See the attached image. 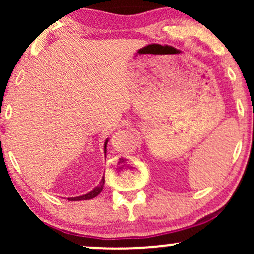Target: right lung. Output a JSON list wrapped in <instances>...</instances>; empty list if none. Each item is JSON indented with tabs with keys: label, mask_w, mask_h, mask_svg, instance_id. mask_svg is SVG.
Here are the masks:
<instances>
[{
	"label": "right lung",
	"mask_w": 254,
	"mask_h": 254,
	"mask_svg": "<svg viewBox=\"0 0 254 254\" xmlns=\"http://www.w3.org/2000/svg\"><path fill=\"white\" fill-rule=\"evenodd\" d=\"M107 142H109V139H106L105 141V144H104V151L106 153V145H107ZM105 156H106V154H105ZM104 184H105V177L101 178L100 183H99V185L97 188L93 189L92 191L88 192V193L83 194V196H80V197H72V198H68L69 200H87V199H92V198L97 197L99 193H100L101 191H103V188H104Z\"/></svg>",
	"instance_id": "obj_1"
}]
</instances>
